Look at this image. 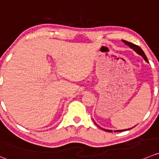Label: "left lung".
I'll use <instances>...</instances> for the list:
<instances>
[{
  "mask_svg": "<svg viewBox=\"0 0 159 159\" xmlns=\"http://www.w3.org/2000/svg\"><path fill=\"white\" fill-rule=\"evenodd\" d=\"M123 42L124 43L126 44V45L127 46H128L129 47H130V48L132 49V50H134L135 52H136L137 53H138V54L139 55H141V57H142L143 58H144V61H146V62H148V59H147V57H146V55L144 54V51H143L142 50H141V47H138V46H137V45H135V44H134V43H130V42H127V41H126V40H122ZM95 123V122H94ZM103 130H105V131H107V132H112V130H106V129H102ZM129 130H130V129H129ZM124 130H115V131L114 132H120V131H124Z\"/></svg>",
  "mask_w": 159,
  "mask_h": 159,
  "instance_id": "1",
  "label": "left lung"
}]
</instances>
